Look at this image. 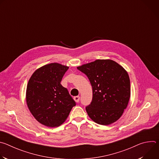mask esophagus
Instances as JSON below:
<instances>
[{
	"instance_id": "1",
	"label": "esophagus",
	"mask_w": 159,
	"mask_h": 159,
	"mask_svg": "<svg viewBox=\"0 0 159 159\" xmlns=\"http://www.w3.org/2000/svg\"><path fill=\"white\" fill-rule=\"evenodd\" d=\"M74 99L75 100V101L76 102H79V100H80V97L79 96H75V97L74 98Z\"/></svg>"
}]
</instances>
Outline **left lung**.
Masks as SVG:
<instances>
[{
	"label": "left lung",
	"instance_id": "8db88e82",
	"mask_svg": "<svg viewBox=\"0 0 159 159\" xmlns=\"http://www.w3.org/2000/svg\"><path fill=\"white\" fill-rule=\"evenodd\" d=\"M77 69L87 76L93 87L92 102L85 108L90 118L101 125L116 121L130 98L128 72L112 60H96Z\"/></svg>",
	"mask_w": 159,
	"mask_h": 159
}]
</instances>
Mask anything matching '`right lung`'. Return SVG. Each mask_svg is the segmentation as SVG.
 I'll use <instances>...</instances> for the list:
<instances>
[{
	"mask_svg": "<svg viewBox=\"0 0 159 159\" xmlns=\"http://www.w3.org/2000/svg\"><path fill=\"white\" fill-rule=\"evenodd\" d=\"M69 66L58 63L45 65L30 77L26 89V102L34 118L48 127L63 123L75 101L60 82Z\"/></svg>",
	"mask_w": 159,
	"mask_h": 159,
	"instance_id": "1",
	"label": "right lung"
}]
</instances>
